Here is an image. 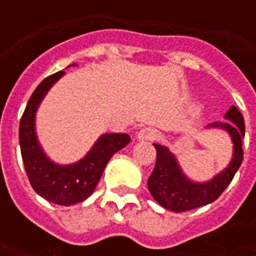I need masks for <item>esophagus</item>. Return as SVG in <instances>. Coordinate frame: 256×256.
I'll use <instances>...</instances> for the list:
<instances>
[{
  "mask_svg": "<svg viewBox=\"0 0 256 256\" xmlns=\"http://www.w3.org/2000/svg\"><path fill=\"white\" fill-rule=\"evenodd\" d=\"M138 140H156L159 138V132L154 128H141L137 133Z\"/></svg>",
  "mask_w": 256,
  "mask_h": 256,
  "instance_id": "34e87169",
  "label": "esophagus"
}]
</instances>
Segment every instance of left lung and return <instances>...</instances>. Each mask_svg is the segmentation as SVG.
<instances>
[{
	"instance_id": "1",
	"label": "left lung",
	"mask_w": 256,
	"mask_h": 256,
	"mask_svg": "<svg viewBox=\"0 0 256 256\" xmlns=\"http://www.w3.org/2000/svg\"><path fill=\"white\" fill-rule=\"evenodd\" d=\"M225 118L230 122H215L208 124V128H224L230 134L233 141V158L224 172H220L207 182L200 184L190 181L184 174L181 167L178 166L176 156L168 150V148L154 144L156 148V164L150 177L148 178V188L150 194L162 207L174 212H182L207 206L220 198L232 182L238 167L242 166V140L244 138L246 124L242 112L234 106L229 108Z\"/></svg>"
}]
</instances>
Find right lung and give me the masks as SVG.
Here are the masks:
<instances>
[{"label":"right lung","instance_id":"obj_1","mask_svg":"<svg viewBox=\"0 0 256 256\" xmlns=\"http://www.w3.org/2000/svg\"><path fill=\"white\" fill-rule=\"evenodd\" d=\"M64 74V71H58L49 75L36 86L20 119L19 142L26 172L34 190L48 202L71 206L84 202L93 193L108 160L130 142V136L102 134L84 159L67 166L53 163L44 154L36 138V112L48 90Z\"/></svg>","mask_w":256,"mask_h":256}]
</instances>
